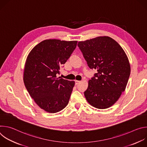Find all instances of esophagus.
<instances>
[{"label":"esophagus","mask_w":147,"mask_h":147,"mask_svg":"<svg viewBox=\"0 0 147 147\" xmlns=\"http://www.w3.org/2000/svg\"><path fill=\"white\" fill-rule=\"evenodd\" d=\"M80 81H77V80H75V84L76 85H77V84H78V83L80 82Z\"/></svg>","instance_id":"34e87169"}]
</instances>
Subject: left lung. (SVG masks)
<instances>
[{"label":"left lung","instance_id":"8db88e82","mask_svg":"<svg viewBox=\"0 0 147 147\" xmlns=\"http://www.w3.org/2000/svg\"><path fill=\"white\" fill-rule=\"evenodd\" d=\"M78 47L88 67L98 71L84 92L87 102L100 109L112 107L124 91L130 77L126 54L116 40L107 36L78 42Z\"/></svg>","mask_w":147,"mask_h":147}]
</instances>
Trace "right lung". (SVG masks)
I'll use <instances>...</instances> for the list:
<instances>
[{"mask_svg":"<svg viewBox=\"0 0 147 147\" xmlns=\"http://www.w3.org/2000/svg\"><path fill=\"white\" fill-rule=\"evenodd\" d=\"M77 44V40L46 39L36 45L27 56L24 85L38 106L47 112H58L69 103L75 82L57 78V74Z\"/></svg>","mask_w":147,"mask_h":147,"instance_id":"1","label":"right lung"}]
</instances>
